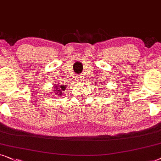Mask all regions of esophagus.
I'll use <instances>...</instances> for the list:
<instances>
[{
	"instance_id": "esophagus-1",
	"label": "esophagus",
	"mask_w": 161,
	"mask_h": 161,
	"mask_svg": "<svg viewBox=\"0 0 161 161\" xmlns=\"http://www.w3.org/2000/svg\"><path fill=\"white\" fill-rule=\"evenodd\" d=\"M76 79H77V81H79L81 79V77L80 76H77L76 77Z\"/></svg>"
}]
</instances>
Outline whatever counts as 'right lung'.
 I'll return each mask as SVG.
<instances>
[{"instance_id": "right-lung-1", "label": "right lung", "mask_w": 161, "mask_h": 161, "mask_svg": "<svg viewBox=\"0 0 161 161\" xmlns=\"http://www.w3.org/2000/svg\"><path fill=\"white\" fill-rule=\"evenodd\" d=\"M56 87V91H57L56 92V93H58V95L59 96H62V93H63V92L62 91H63L65 89V87L64 86V85H60V86H55Z\"/></svg>"}]
</instances>
